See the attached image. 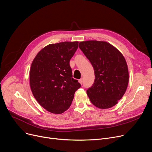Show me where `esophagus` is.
Instances as JSON below:
<instances>
[{
  "label": "esophagus",
  "instance_id": "esophagus-1",
  "mask_svg": "<svg viewBox=\"0 0 152 152\" xmlns=\"http://www.w3.org/2000/svg\"><path fill=\"white\" fill-rule=\"evenodd\" d=\"M79 83H80L81 84H83V81L82 79H81V80H79Z\"/></svg>",
  "mask_w": 152,
  "mask_h": 152
}]
</instances>
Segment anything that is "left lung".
I'll return each mask as SVG.
<instances>
[{"label": "left lung", "mask_w": 152, "mask_h": 152, "mask_svg": "<svg viewBox=\"0 0 152 152\" xmlns=\"http://www.w3.org/2000/svg\"><path fill=\"white\" fill-rule=\"evenodd\" d=\"M79 47L94 69V84L87 90L91 102L102 109L114 106L124 95L129 83V71L125 58L106 42H81Z\"/></svg>", "instance_id": "obj_1"}]
</instances>
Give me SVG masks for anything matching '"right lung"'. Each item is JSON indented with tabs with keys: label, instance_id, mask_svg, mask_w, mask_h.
I'll list each match as a JSON object with an SVG mask.
<instances>
[{
	"label": "right lung",
	"instance_id": "1",
	"mask_svg": "<svg viewBox=\"0 0 152 152\" xmlns=\"http://www.w3.org/2000/svg\"><path fill=\"white\" fill-rule=\"evenodd\" d=\"M78 42H64L46 46L33 60L30 86L39 105L55 114L68 110L77 89L81 87L72 78L69 61L78 47Z\"/></svg>",
	"mask_w": 152,
	"mask_h": 152
}]
</instances>
